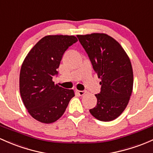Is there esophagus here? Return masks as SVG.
<instances>
[{"instance_id": "esophagus-1", "label": "esophagus", "mask_w": 153, "mask_h": 153, "mask_svg": "<svg viewBox=\"0 0 153 153\" xmlns=\"http://www.w3.org/2000/svg\"><path fill=\"white\" fill-rule=\"evenodd\" d=\"M76 91H77V93H78V95H80V96L83 95V94H84L85 93H86V91H80V90H77Z\"/></svg>"}]
</instances>
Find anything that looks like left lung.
<instances>
[{
    "mask_svg": "<svg viewBox=\"0 0 153 153\" xmlns=\"http://www.w3.org/2000/svg\"><path fill=\"white\" fill-rule=\"evenodd\" d=\"M94 72L100 78L97 105L89 111L98 120L109 122L124 111L133 91L131 61L120 43L105 33L78 35Z\"/></svg>",
    "mask_w": 153,
    "mask_h": 153,
    "instance_id": "obj_1",
    "label": "left lung"
}]
</instances>
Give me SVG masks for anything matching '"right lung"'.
Masks as SVG:
<instances>
[{
  "label": "right lung",
  "mask_w": 153,
  "mask_h": 153,
  "mask_svg": "<svg viewBox=\"0 0 153 153\" xmlns=\"http://www.w3.org/2000/svg\"><path fill=\"white\" fill-rule=\"evenodd\" d=\"M78 41L74 36H46L28 53L20 74V91L25 108L33 118L43 123H52L65 111L75 96L74 91L54 84L53 76L62 56Z\"/></svg>",
  "instance_id": "add662e5"
}]
</instances>
